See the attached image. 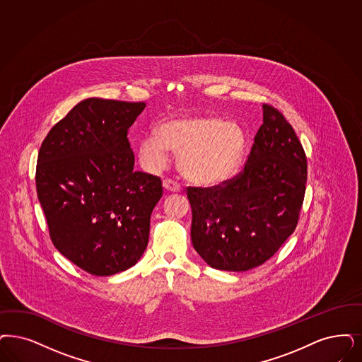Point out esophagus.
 Wrapping results in <instances>:
<instances>
[{
	"mask_svg": "<svg viewBox=\"0 0 362 362\" xmlns=\"http://www.w3.org/2000/svg\"><path fill=\"white\" fill-rule=\"evenodd\" d=\"M162 185H163V187H165L166 190H169V192H175V193H178V192H181V190H182L181 185H180L178 182L173 181V180H170V178L163 180Z\"/></svg>",
	"mask_w": 362,
	"mask_h": 362,
	"instance_id": "1",
	"label": "esophagus"
}]
</instances>
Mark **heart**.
Instances as JSON below:
<instances>
[{
  "instance_id": "obj_1",
  "label": "heart",
  "mask_w": 362,
  "mask_h": 362,
  "mask_svg": "<svg viewBox=\"0 0 362 362\" xmlns=\"http://www.w3.org/2000/svg\"><path fill=\"white\" fill-rule=\"evenodd\" d=\"M245 136L235 123L220 118H175L161 123L157 134L146 135L138 148L141 161L161 169L169 150L178 157V168L187 181L200 187L226 184L238 173Z\"/></svg>"
}]
</instances>
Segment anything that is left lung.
I'll return each instance as SVG.
<instances>
[{
    "instance_id": "obj_1",
    "label": "left lung",
    "mask_w": 362,
    "mask_h": 362,
    "mask_svg": "<svg viewBox=\"0 0 362 362\" xmlns=\"http://www.w3.org/2000/svg\"><path fill=\"white\" fill-rule=\"evenodd\" d=\"M306 180L308 160L293 126L263 105V124L240 173L223 185L187 187L194 250L216 269L263 264L294 232Z\"/></svg>"
}]
</instances>
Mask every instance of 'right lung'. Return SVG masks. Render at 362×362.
Masks as SVG:
<instances>
[{
	"instance_id": "obj_1",
	"label": "right lung",
	"mask_w": 362,
	"mask_h": 362,
	"mask_svg": "<svg viewBox=\"0 0 362 362\" xmlns=\"http://www.w3.org/2000/svg\"><path fill=\"white\" fill-rule=\"evenodd\" d=\"M144 102L81 100L41 144L36 189L57 251L95 276L133 267L162 197L157 175L134 172L127 132Z\"/></svg>"
}]
</instances>
